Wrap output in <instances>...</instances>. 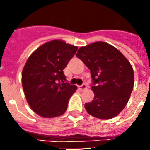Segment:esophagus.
<instances>
[{"instance_id": "34e87169", "label": "esophagus", "mask_w": 150, "mask_h": 150, "mask_svg": "<svg viewBox=\"0 0 150 150\" xmlns=\"http://www.w3.org/2000/svg\"><path fill=\"white\" fill-rule=\"evenodd\" d=\"M79 89H80V90H81V91H83V90L86 89V88H87L86 84H85V83H83V84L81 85L80 86H79Z\"/></svg>"}]
</instances>
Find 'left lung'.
<instances>
[{"label":"left lung","instance_id":"obj_1","mask_svg":"<svg viewBox=\"0 0 150 150\" xmlns=\"http://www.w3.org/2000/svg\"><path fill=\"white\" fill-rule=\"evenodd\" d=\"M76 55L89 69L92 79L95 97L85 104L87 112L101 120L117 116L133 90L134 75L130 62L114 46L101 41L79 48Z\"/></svg>","mask_w":150,"mask_h":150}]
</instances>
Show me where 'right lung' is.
Returning <instances> with one entry per match:
<instances>
[{"label":"right lung","instance_id":"1","mask_svg":"<svg viewBox=\"0 0 150 150\" xmlns=\"http://www.w3.org/2000/svg\"><path fill=\"white\" fill-rule=\"evenodd\" d=\"M77 46L54 40L44 43L30 55L22 74V83L30 108L42 117L62 116L77 87L66 83L63 70Z\"/></svg>","mask_w":150,"mask_h":150}]
</instances>
